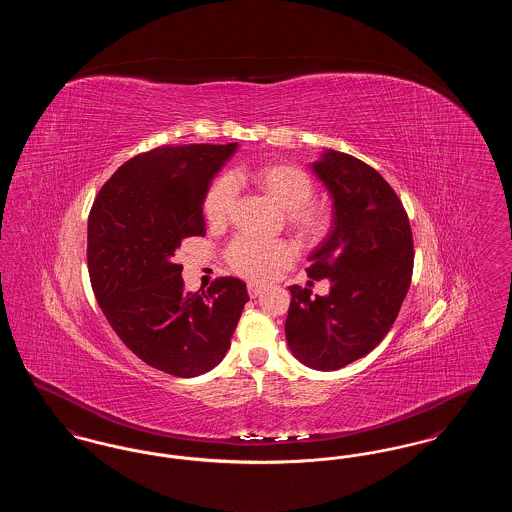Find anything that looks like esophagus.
Instances as JSON below:
<instances>
[{"mask_svg":"<svg viewBox=\"0 0 512 512\" xmlns=\"http://www.w3.org/2000/svg\"><path fill=\"white\" fill-rule=\"evenodd\" d=\"M247 292H249L251 299H255V297H259L261 293L265 292V288H263V286H257V284H249V286H247Z\"/></svg>","mask_w":512,"mask_h":512,"instance_id":"esophagus-1","label":"esophagus"}]
</instances>
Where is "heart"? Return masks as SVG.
<instances>
[{
  "instance_id": "b5f03b06",
  "label": "heart",
  "mask_w": 512,
  "mask_h": 512,
  "mask_svg": "<svg viewBox=\"0 0 512 512\" xmlns=\"http://www.w3.org/2000/svg\"><path fill=\"white\" fill-rule=\"evenodd\" d=\"M244 174L236 172L211 184L203 201V213L211 226H220L228 220L234 205V184ZM249 180L267 195L268 199L286 211V220L293 232L305 242H318L330 228V213L326 207L309 203L313 195L311 176L293 165L270 163L249 172ZM295 257L290 242H259L247 236L236 238L228 247V263L238 274L251 280H265L276 270L286 267Z\"/></svg>"
}]
</instances>
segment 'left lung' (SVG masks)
<instances>
[{"label":"left lung","mask_w":512,"mask_h":512,"mask_svg":"<svg viewBox=\"0 0 512 512\" xmlns=\"http://www.w3.org/2000/svg\"><path fill=\"white\" fill-rule=\"evenodd\" d=\"M309 167L332 199V226L309 255L307 276L326 278L330 293L290 286L286 340L299 363L330 372L390 332L411 286L413 234L399 197L363 161L324 149Z\"/></svg>","instance_id":"obj_1"}]
</instances>
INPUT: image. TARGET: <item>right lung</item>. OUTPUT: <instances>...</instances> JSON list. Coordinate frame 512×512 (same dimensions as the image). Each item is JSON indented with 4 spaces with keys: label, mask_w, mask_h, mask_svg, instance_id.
<instances>
[{
    "label": "right lung",
    "mask_w": 512,
    "mask_h": 512,
    "mask_svg": "<svg viewBox=\"0 0 512 512\" xmlns=\"http://www.w3.org/2000/svg\"><path fill=\"white\" fill-rule=\"evenodd\" d=\"M236 144L165 146L126 161L88 219V270L99 307L144 363L194 378L219 365L249 301L244 280L184 290L180 242L205 236L203 201Z\"/></svg>",
    "instance_id": "1"
}]
</instances>
